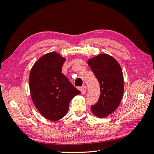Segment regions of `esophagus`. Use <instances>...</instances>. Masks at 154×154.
I'll use <instances>...</instances> for the list:
<instances>
[{"label":"esophagus","mask_w":154,"mask_h":154,"mask_svg":"<svg viewBox=\"0 0 154 154\" xmlns=\"http://www.w3.org/2000/svg\"><path fill=\"white\" fill-rule=\"evenodd\" d=\"M80 90H81V92H82V94H85L86 91H87V87H86V86H83V87H82L81 88H80Z\"/></svg>","instance_id":"obj_1"}]
</instances>
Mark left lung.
Masks as SVG:
<instances>
[{
  "label": "left lung",
  "instance_id": "8db88e82",
  "mask_svg": "<svg viewBox=\"0 0 154 154\" xmlns=\"http://www.w3.org/2000/svg\"><path fill=\"white\" fill-rule=\"evenodd\" d=\"M88 65L98 80L100 96L91 106L92 113L105 118L118 108L123 94V76L121 66L111 56L101 54L88 60Z\"/></svg>",
  "mask_w": 154,
  "mask_h": 154
}]
</instances>
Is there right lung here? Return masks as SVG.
Segmentation results:
<instances>
[{
	"mask_svg": "<svg viewBox=\"0 0 154 154\" xmlns=\"http://www.w3.org/2000/svg\"><path fill=\"white\" fill-rule=\"evenodd\" d=\"M65 60L57 53H49L37 60L30 72L32 100L39 112L51 121L63 118L70 101L81 93L62 72Z\"/></svg>",
	"mask_w": 154,
	"mask_h": 154,
	"instance_id": "add662e5",
	"label": "right lung"
}]
</instances>
